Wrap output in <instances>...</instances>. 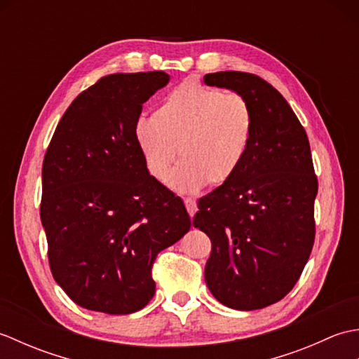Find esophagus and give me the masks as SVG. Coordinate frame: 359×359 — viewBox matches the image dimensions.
I'll list each match as a JSON object with an SVG mask.
<instances>
[{"label": "esophagus", "instance_id": "esophagus-1", "mask_svg": "<svg viewBox=\"0 0 359 359\" xmlns=\"http://www.w3.org/2000/svg\"><path fill=\"white\" fill-rule=\"evenodd\" d=\"M185 207H187V210H188V212H189V216H194L196 215V211H197V203H196V201L194 199H191V197H187L185 199Z\"/></svg>", "mask_w": 359, "mask_h": 359}]
</instances>
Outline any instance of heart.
Wrapping results in <instances>:
<instances>
[{
	"label": "heart",
	"instance_id": "heart-1",
	"mask_svg": "<svg viewBox=\"0 0 359 359\" xmlns=\"http://www.w3.org/2000/svg\"><path fill=\"white\" fill-rule=\"evenodd\" d=\"M253 131V116L245 98L196 83H185L168 94L152 117H140L134 139L149 174L166 180L179 152L184 158L171 187L194 194L230 182L242 163Z\"/></svg>",
	"mask_w": 359,
	"mask_h": 359
}]
</instances>
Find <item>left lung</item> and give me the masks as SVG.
<instances>
[{
    "label": "left lung",
    "mask_w": 359,
    "mask_h": 359,
    "mask_svg": "<svg viewBox=\"0 0 359 359\" xmlns=\"http://www.w3.org/2000/svg\"><path fill=\"white\" fill-rule=\"evenodd\" d=\"M203 81L242 95L253 116L241 170L197 203L193 225L211 239L205 282L226 307L264 309L294 287L313 248L318 179L309 137L257 75L225 71Z\"/></svg>",
    "instance_id": "left-lung-1"
}]
</instances>
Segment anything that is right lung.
Segmentation results:
<instances>
[{
  "label": "right lung",
  "instance_id": "obj_1",
  "mask_svg": "<svg viewBox=\"0 0 359 359\" xmlns=\"http://www.w3.org/2000/svg\"><path fill=\"white\" fill-rule=\"evenodd\" d=\"M168 81L163 71L102 77L66 109L46 151L49 265L80 307L143 309L156 293L157 255L191 226L184 201L152 177L134 139L142 104Z\"/></svg>",
  "mask_w": 359,
  "mask_h": 359
}]
</instances>
